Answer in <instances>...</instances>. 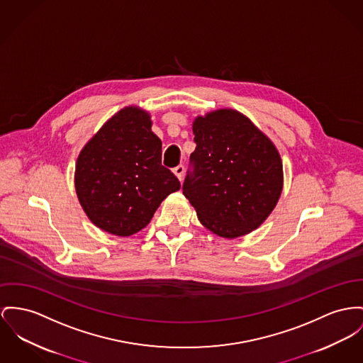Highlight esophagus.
Segmentation results:
<instances>
[{
	"mask_svg": "<svg viewBox=\"0 0 363 363\" xmlns=\"http://www.w3.org/2000/svg\"><path fill=\"white\" fill-rule=\"evenodd\" d=\"M173 173L176 174V177H177L179 180H182V179H183V174H184V167H183V165L176 167V168L173 169Z\"/></svg>",
	"mask_w": 363,
	"mask_h": 363,
	"instance_id": "obj_1",
	"label": "esophagus"
}]
</instances>
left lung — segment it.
<instances>
[{"label": "left lung", "mask_w": 363, "mask_h": 363, "mask_svg": "<svg viewBox=\"0 0 363 363\" xmlns=\"http://www.w3.org/2000/svg\"><path fill=\"white\" fill-rule=\"evenodd\" d=\"M196 147L183 194L201 224L221 238H238L260 227L284 187L279 151L253 122L220 108L193 122Z\"/></svg>", "instance_id": "obj_1"}]
</instances>
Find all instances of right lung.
I'll use <instances>...</instances> for the list:
<instances>
[{"label": "right lung", "mask_w": 363, "mask_h": 363, "mask_svg": "<svg viewBox=\"0 0 363 363\" xmlns=\"http://www.w3.org/2000/svg\"><path fill=\"white\" fill-rule=\"evenodd\" d=\"M148 111L128 106L81 150L74 173L78 201L97 228L130 237L150 223L161 202L180 190L161 164L162 143Z\"/></svg>", "instance_id": "right-lung-1"}]
</instances>
